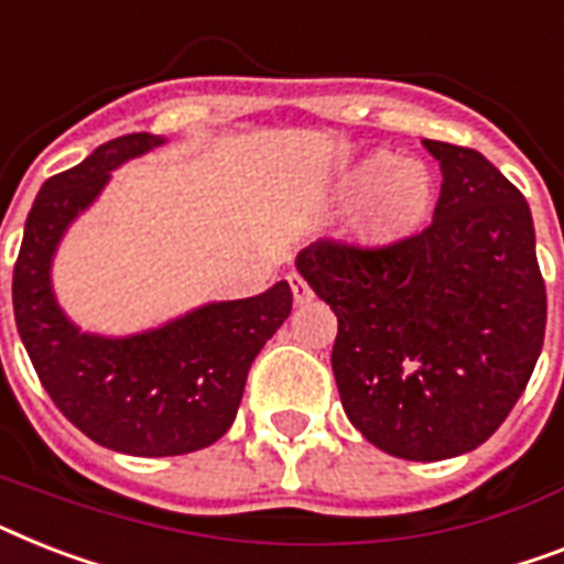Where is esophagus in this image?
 Returning a JSON list of instances; mask_svg holds the SVG:
<instances>
[{
    "label": "esophagus",
    "instance_id": "1",
    "mask_svg": "<svg viewBox=\"0 0 564 564\" xmlns=\"http://www.w3.org/2000/svg\"><path fill=\"white\" fill-rule=\"evenodd\" d=\"M290 286H292V295H295V304H306V301L313 297V292H310L306 281L297 272L290 274Z\"/></svg>",
    "mask_w": 564,
    "mask_h": 564
}]
</instances>
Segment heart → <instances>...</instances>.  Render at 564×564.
<instances>
[{"mask_svg": "<svg viewBox=\"0 0 564 564\" xmlns=\"http://www.w3.org/2000/svg\"><path fill=\"white\" fill-rule=\"evenodd\" d=\"M338 210L359 208V237L368 246H393L414 237L432 219L437 178L420 159L370 150L347 164L333 185Z\"/></svg>", "mask_w": 564, "mask_h": 564, "instance_id": "1", "label": "heart"}]
</instances>
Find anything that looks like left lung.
<instances>
[{"instance_id": "obj_1", "label": "left lung", "mask_w": 564, "mask_h": 564, "mask_svg": "<svg viewBox=\"0 0 564 564\" xmlns=\"http://www.w3.org/2000/svg\"><path fill=\"white\" fill-rule=\"evenodd\" d=\"M423 144L443 173L423 235L373 251L322 240L295 267L338 318L347 420L388 455L446 460L492 437L521 397L547 295L519 187L478 150Z\"/></svg>"}]
</instances>
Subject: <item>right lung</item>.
<instances>
[{
  "mask_svg": "<svg viewBox=\"0 0 564 564\" xmlns=\"http://www.w3.org/2000/svg\"><path fill=\"white\" fill-rule=\"evenodd\" d=\"M167 144L130 132L40 187L13 267V318L36 377L63 414L100 446L171 457L217 443L235 423L254 356L292 313L290 283L240 301H208L141 333L80 329L54 292L66 231L98 203L112 171Z\"/></svg>",
  "mask_w": 564,
  "mask_h": 564,
  "instance_id": "right-lung-1",
  "label": "right lung"
}]
</instances>
